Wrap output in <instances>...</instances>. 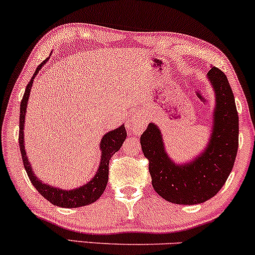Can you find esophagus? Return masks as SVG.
Wrapping results in <instances>:
<instances>
[{
    "instance_id": "esophagus-1",
    "label": "esophagus",
    "mask_w": 255,
    "mask_h": 255,
    "mask_svg": "<svg viewBox=\"0 0 255 255\" xmlns=\"http://www.w3.org/2000/svg\"><path fill=\"white\" fill-rule=\"evenodd\" d=\"M145 125L146 121L144 119H133L129 124H128V128H129L131 131H140L145 127Z\"/></svg>"
}]
</instances>
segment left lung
<instances>
[{"mask_svg": "<svg viewBox=\"0 0 255 255\" xmlns=\"http://www.w3.org/2000/svg\"><path fill=\"white\" fill-rule=\"evenodd\" d=\"M207 75L216 92V109L212 135L203 154L188 164L177 165L166 154L156 125H148L140 136L152 187L174 204H201L215 197L227 182L238 154L239 115L233 90L217 67H212Z\"/></svg>", "mask_w": 255, "mask_h": 255, "instance_id": "1", "label": "left lung"}]
</instances>
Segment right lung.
Here are the masks:
<instances>
[{"mask_svg": "<svg viewBox=\"0 0 255 255\" xmlns=\"http://www.w3.org/2000/svg\"><path fill=\"white\" fill-rule=\"evenodd\" d=\"M46 62L43 61L39 66L37 67L36 72H34L33 77L30 80V83L26 86L24 97L20 103V121H19V146L20 152H21L22 162H24V168L27 176L30 178L31 183L33 184L34 188L42 194L46 200H49L52 205L61 207H80L85 205H90L95 203L97 199H99L105 191V187L108 183V175H109V160L111 156H114L115 152H118L121 148L122 144L127 136V131H126L125 126H121L118 129L110 130L102 137L101 141V150H102V159L101 165H99L97 174L96 176L90 181L89 183L84 184L80 188L72 189V191H64V189L54 188V187L49 186L48 183L40 182L38 178L34 176L33 171H32L30 163H28L27 157H26V152L24 147V124H25V115H26V107H27L28 96H30V91L32 87L33 79L42 68V66Z\"/></svg>", "mask_w": 255, "mask_h": 255, "instance_id": "right-lung-1", "label": "right lung"}]
</instances>
